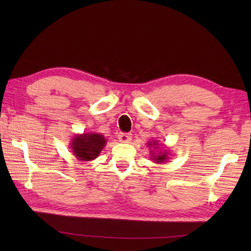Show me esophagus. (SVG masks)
<instances>
[{"label": "esophagus", "instance_id": "1", "mask_svg": "<svg viewBox=\"0 0 251 251\" xmlns=\"http://www.w3.org/2000/svg\"><path fill=\"white\" fill-rule=\"evenodd\" d=\"M131 134H126V132H120L117 135V139H119L120 142L122 143H128L131 140Z\"/></svg>", "mask_w": 251, "mask_h": 251}]
</instances>
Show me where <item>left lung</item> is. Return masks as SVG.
Returning a JSON list of instances; mask_svg holds the SVG:
<instances>
[{"label":"left lung","instance_id":"8db88e82","mask_svg":"<svg viewBox=\"0 0 251 251\" xmlns=\"http://www.w3.org/2000/svg\"><path fill=\"white\" fill-rule=\"evenodd\" d=\"M161 143H158L157 140H153L148 142L149 148L151 149V161H153L154 163L156 164H164L167 163L169 157V150H167L166 147L164 146V148L159 149V146Z\"/></svg>","mask_w":251,"mask_h":251}]
</instances>
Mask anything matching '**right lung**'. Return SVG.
<instances>
[{
	"instance_id": "add662e5",
	"label": "right lung",
	"mask_w": 251,
	"mask_h": 251,
	"mask_svg": "<svg viewBox=\"0 0 251 251\" xmlns=\"http://www.w3.org/2000/svg\"><path fill=\"white\" fill-rule=\"evenodd\" d=\"M106 145L104 136L98 132L77 134L72 138L70 149L79 162H90L99 156Z\"/></svg>"
}]
</instances>
